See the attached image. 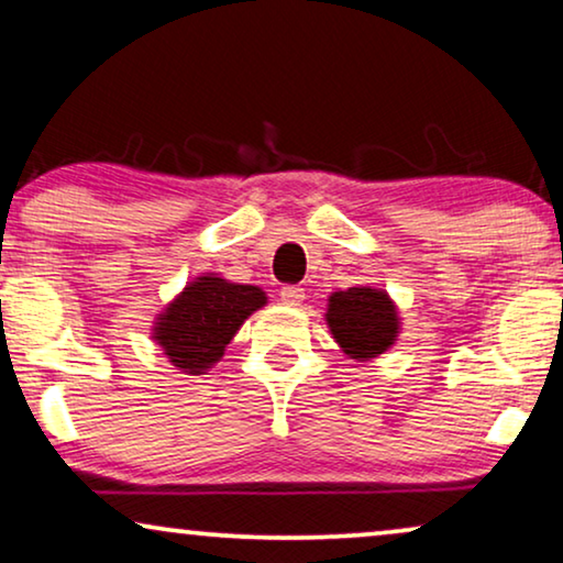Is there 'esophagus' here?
<instances>
[{"label": "esophagus", "mask_w": 563, "mask_h": 563, "mask_svg": "<svg viewBox=\"0 0 563 563\" xmlns=\"http://www.w3.org/2000/svg\"><path fill=\"white\" fill-rule=\"evenodd\" d=\"M279 295H282V302H284V305L297 307V305H302L305 289H302V287H295V284H287V287H282Z\"/></svg>", "instance_id": "34e87169"}]
</instances>
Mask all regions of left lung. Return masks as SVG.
<instances>
[{
    "label": "left lung",
    "mask_w": 563,
    "mask_h": 563,
    "mask_svg": "<svg viewBox=\"0 0 563 563\" xmlns=\"http://www.w3.org/2000/svg\"><path fill=\"white\" fill-rule=\"evenodd\" d=\"M328 328L345 356L356 361L376 358L397 341V307L387 291L351 287L328 299Z\"/></svg>",
    "instance_id": "obj_1"
}]
</instances>
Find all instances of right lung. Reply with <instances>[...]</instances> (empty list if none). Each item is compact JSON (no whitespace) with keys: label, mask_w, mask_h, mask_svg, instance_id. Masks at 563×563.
<instances>
[{"label":"right lung","mask_w":563,"mask_h":563,"mask_svg":"<svg viewBox=\"0 0 563 563\" xmlns=\"http://www.w3.org/2000/svg\"><path fill=\"white\" fill-rule=\"evenodd\" d=\"M266 305L264 289L233 284L220 276H197L179 297L161 312L153 328L168 361L187 374H205L218 364L225 345L251 312Z\"/></svg>","instance_id":"obj_1"}]
</instances>
